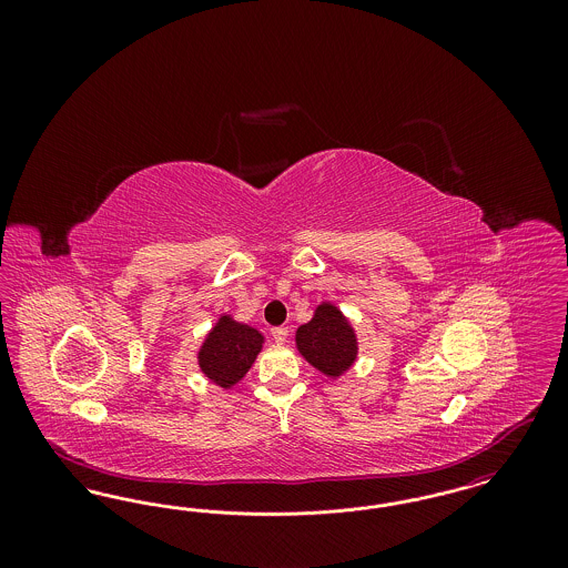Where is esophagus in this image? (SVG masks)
<instances>
[{"label":"esophagus","mask_w":568,"mask_h":568,"mask_svg":"<svg viewBox=\"0 0 568 568\" xmlns=\"http://www.w3.org/2000/svg\"><path fill=\"white\" fill-rule=\"evenodd\" d=\"M272 338H274V343H278V345H283L285 341H287V336H290V332H287V327H272Z\"/></svg>","instance_id":"34e87169"}]
</instances>
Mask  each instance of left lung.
I'll list each match as a JSON object with an SVG mask.
<instances>
[{"instance_id":"8db88e82","label":"left lung","mask_w":568,"mask_h":568,"mask_svg":"<svg viewBox=\"0 0 568 568\" xmlns=\"http://www.w3.org/2000/svg\"><path fill=\"white\" fill-rule=\"evenodd\" d=\"M300 355L329 378L343 377L357 359V336L352 322L332 304H317L313 320L296 329Z\"/></svg>"}]
</instances>
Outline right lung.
I'll return each mask as SVG.
<instances>
[{
    "label": "right lung",
    "mask_w": 568,
    "mask_h": 568,
    "mask_svg": "<svg viewBox=\"0 0 568 568\" xmlns=\"http://www.w3.org/2000/svg\"><path fill=\"white\" fill-rule=\"evenodd\" d=\"M264 341L257 327L241 324L232 315H221L197 349V366L211 383L232 389L255 364Z\"/></svg>",
    "instance_id": "right-lung-1"
}]
</instances>
